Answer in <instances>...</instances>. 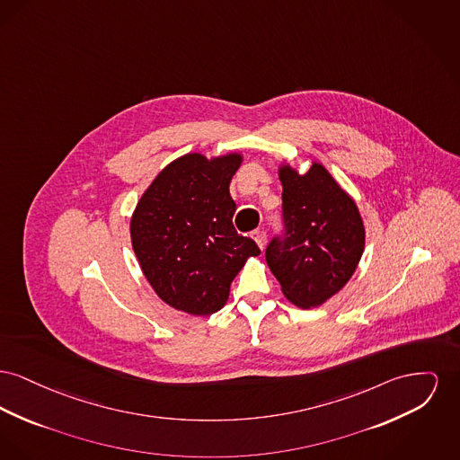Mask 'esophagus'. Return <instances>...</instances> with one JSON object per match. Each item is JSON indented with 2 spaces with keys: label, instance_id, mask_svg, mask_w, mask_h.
<instances>
[{
  "label": "esophagus",
  "instance_id": "obj_1",
  "mask_svg": "<svg viewBox=\"0 0 460 460\" xmlns=\"http://www.w3.org/2000/svg\"><path fill=\"white\" fill-rule=\"evenodd\" d=\"M252 238L255 240V243L259 244V248H264L266 244V233L262 229H257L252 233Z\"/></svg>",
  "mask_w": 460,
  "mask_h": 460
}]
</instances>
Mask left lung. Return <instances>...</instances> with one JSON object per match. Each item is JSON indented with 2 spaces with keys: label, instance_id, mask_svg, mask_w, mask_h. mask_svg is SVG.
Here are the masks:
<instances>
[{
  "label": "left lung",
  "instance_id": "left-lung-1",
  "mask_svg": "<svg viewBox=\"0 0 460 460\" xmlns=\"http://www.w3.org/2000/svg\"><path fill=\"white\" fill-rule=\"evenodd\" d=\"M278 177L287 236L270 242L266 261L285 298L313 309L351 279L365 250V224L351 194L323 163L313 160L300 173L283 160Z\"/></svg>",
  "mask_w": 460,
  "mask_h": 460
}]
</instances>
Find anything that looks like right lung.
Segmentation results:
<instances>
[{"label": "right lung", "instance_id": "right-lung-1", "mask_svg": "<svg viewBox=\"0 0 460 460\" xmlns=\"http://www.w3.org/2000/svg\"><path fill=\"white\" fill-rule=\"evenodd\" d=\"M242 163L240 151L182 155L137 201L130 218L137 261L156 296L177 311L208 316L222 309L236 274L261 253L233 226L229 184Z\"/></svg>", "mask_w": 460, "mask_h": 460}]
</instances>
